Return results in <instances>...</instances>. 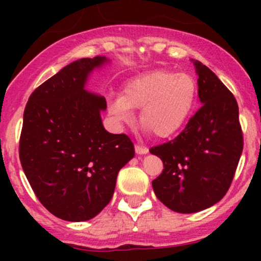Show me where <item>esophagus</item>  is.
<instances>
[{
  "label": "esophagus",
  "mask_w": 261,
  "mask_h": 261,
  "mask_svg": "<svg viewBox=\"0 0 261 261\" xmlns=\"http://www.w3.org/2000/svg\"><path fill=\"white\" fill-rule=\"evenodd\" d=\"M135 151L136 154H140V155H144L146 154L147 151H149V149L145 146H140V145H135Z\"/></svg>",
  "instance_id": "34e87169"
}]
</instances>
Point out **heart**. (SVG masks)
<instances>
[{"instance_id":"b5f03b06","label":"heart","mask_w":261,"mask_h":261,"mask_svg":"<svg viewBox=\"0 0 261 261\" xmlns=\"http://www.w3.org/2000/svg\"><path fill=\"white\" fill-rule=\"evenodd\" d=\"M198 86L191 74L155 70L134 78L122 96L110 102V114L118 123H130L133 110H140L139 121L155 138L175 135L196 105Z\"/></svg>"}]
</instances>
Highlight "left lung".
Instances as JSON below:
<instances>
[{
  "mask_svg": "<svg viewBox=\"0 0 261 261\" xmlns=\"http://www.w3.org/2000/svg\"><path fill=\"white\" fill-rule=\"evenodd\" d=\"M194 65L201 109L177 138L150 149L164 165L152 180L155 196L179 213L202 211L223 198L244 147L236 98L210 68L198 60Z\"/></svg>",
  "mask_w": 261,
  "mask_h": 261,
  "instance_id": "8db88e82",
  "label": "left lung"
}]
</instances>
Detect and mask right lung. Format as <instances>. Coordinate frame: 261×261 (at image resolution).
Instances as JSON below:
<instances>
[{
  "label": "right lung",
  "mask_w": 261,
  "mask_h": 261,
  "mask_svg": "<svg viewBox=\"0 0 261 261\" xmlns=\"http://www.w3.org/2000/svg\"><path fill=\"white\" fill-rule=\"evenodd\" d=\"M105 57L70 63L31 93L23 112L20 162L39 201L65 221H87L114 196L121 168L135 150L125 134L105 130V97L86 91Z\"/></svg>",
  "instance_id": "1"
}]
</instances>
